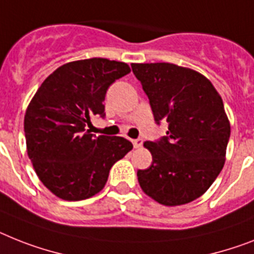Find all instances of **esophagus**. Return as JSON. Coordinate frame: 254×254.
I'll list each match as a JSON object with an SVG mask.
<instances>
[{
  "label": "esophagus",
  "instance_id": "esophagus-1",
  "mask_svg": "<svg viewBox=\"0 0 254 254\" xmlns=\"http://www.w3.org/2000/svg\"><path fill=\"white\" fill-rule=\"evenodd\" d=\"M132 144L135 148H140L142 145V139H133L132 140Z\"/></svg>",
  "mask_w": 254,
  "mask_h": 254
}]
</instances>
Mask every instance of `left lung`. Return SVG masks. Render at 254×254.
<instances>
[{"label": "left lung", "mask_w": 254, "mask_h": 254, "mask_svg": "<svg viewBox=\"0 0 254 254\" xmlns=\"http://www.w3.org/2000/svg\"><path fill=\"white\" fill-rule=\"evenodd\" d=\"M149 98L154 121L169 123L166 136L145 141L152 165L137 171L141 190L166 206L204 194L225 165L230 122L221 96L197 71L173 64H132Z\"/></svg>", "instance_id": "obj_1"}]
</instances>
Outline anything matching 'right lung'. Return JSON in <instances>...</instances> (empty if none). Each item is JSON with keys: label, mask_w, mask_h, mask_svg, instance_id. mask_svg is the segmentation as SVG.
I'll use <instances>...</instances> for the list:
<instances>
[{"label": "right lung", "mask_w": 254, "mask_h": 254, "mask_svg": "<svg viewBox=\"0 0 254 254\" xmlns=\"http://www.w3.org/2000/svg\"><path fill=\"white\" fill-rule=\"evenodd\" d=\"M131 71L123 62L91 58L58 67L44 80L24 117L27 153L39 179L57 197L85 200L98 193L110 169L132 149L119 136L92 135L105 117V94Z\"/></svg>", "instance_id": "add662e5"}]
</instances>
